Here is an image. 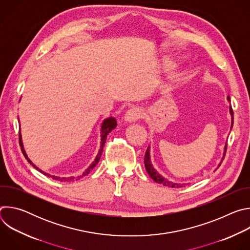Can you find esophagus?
<instances>
[{
    "label": "esophagus",
    "mask_w": 250,
    "mask_h": 250,
    "mask_svg": "<svg viewBox=\"0 0 250 250\" xmlns=\"http://www.w3.org/2000/svg\"><path fill=\"white\" fill-rule=\"evenodd\" d=\"M141 117H142V113L138 108H131L125 113L124 119L125 123L131 124V123H135Z\"/></svg>",
    "instance_id": "obj_1"
}]
</instances>
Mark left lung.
<instances>
[{
    "mask_svg": "<svg viewBox=\"0 0 250 250\" xmlns=\"http://www.w3.org/2000/svg\"><path fill=\"white\" fill-rule=\"evenodd\" d=\"M228 102L230 103V99H229V96H228L227 98ZM229 114H230V117H231V125H230V130L232 128V125H233V112H232V109H231V104H229ZM226 151H227V144L225 146V148H224V154H223V157H222V160L221 162L219 163L218 167L219 168L226 156ZM145 165H146V169L147 171V173L149 174V176L152 178V179L158 183V184H162L164 186H167V187H171V188H182V187H185L187 184L186 183H175V182H172V181H169L167 180L165 177H163L161 174H159L156 169L153 167L152 165V162H151V157H150V146H148L147 149H146V156H145ZM217 170V169H216ZM215 170V171H216Z\"/></svg>",
    "mask_w": 250,
    "mask_h": 250,
    "instance_id": "1",
    "label": "left lung"
}]
</instances>
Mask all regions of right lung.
<instances>
[{"label": "right lung", "instance_id": "add662e5", "mask_svg": "<svg viewBox=\"0 0 250 250\" xmlns=\"http://www.w3.org/2000/svg\"><path fill=\"white\" fill-rule=\"evenodd\" d=\"M117 126V121L115 118L113 117H109L106 118L103 121V123L101 124V128H100V135H101V141H100V148H99V151H98V154L96 156V158L94 159V161L90 164V166L79 176H71V177H57V176H54V175H50L44 171H42V169H40L39 167L35 166L31 160L28 158L25 150H24V147H23V144H22V138H21V130H20V146H21V151H22V154L24 155L25 159L28 161V163L30 165H32L35 169H37L38 171H40L41 173H42L43 175L47 176V177H50L52 178V179L54 180H57V181H60V182H74V181H77V180H80L81 178H83L84 176L88 175L90 173V171L93 170V168L98 164L101 156H102V153H103V148H104V142L106 140V136H108V134Z\"/></svg>", "mask_w": 250, "mask_h": 250}]
</instances>
